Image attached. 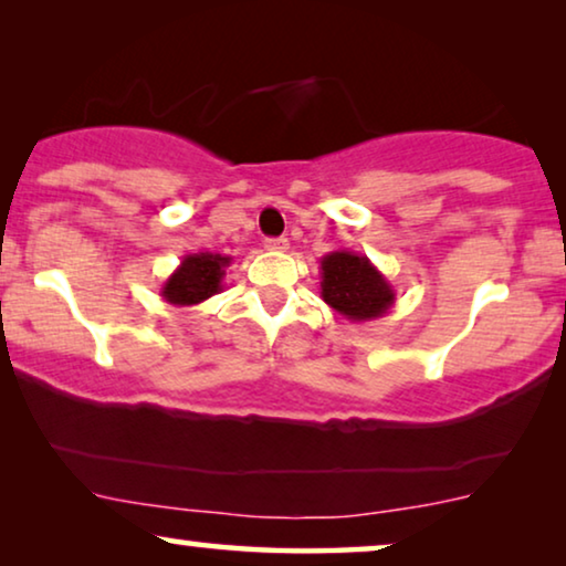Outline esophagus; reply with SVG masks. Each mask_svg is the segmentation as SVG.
<instances>
[{
  "mask_svg": "<svg viewBox=\"0 0 566 566\" xmlns=\"http://www.w3.org/2000/svg\"><path fill=\"white\" fill-rule=\"evenodd\" d=\"M265 247H268L270 252H285V250H289V239H285V237H273V239H268Z\"/></svg>",
  "mask_w": 566,
  "mask_h": 566,
  "instance_id": "1",
  "label": "esophagus"
}]
</instances>
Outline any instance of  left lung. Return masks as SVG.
I'll return each mask as SVG.
<instances>
[{
	"label": "left lung",
	"mask_w": 566,
	"mask_h": 566,
	"mask_svg": "<svg viewBox=\"0 0 566 566\" xmlns=\"http://www.w3.org/2000/svg\"><path fill=\"white\" fill-rule=\"evenodd\" d=\"M322 298L350 322H374L397 301L391 283L366 254L335 250L322 258Z\"/></svg>",
	"instance_id": "8db88e82"
}]
</instances>
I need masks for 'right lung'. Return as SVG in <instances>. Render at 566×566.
I'll use <instances>...</instances> for the list:
<instances>
[{
    "label": "right lung",
    "instance_id": "right-lung-1",
    "mask_svg": "<svg viewBox=\"0 0 566 566\" xmlns=\"http://www.w3.org/2000/svg\"><path fill=\"white\" fill-rule=\"evenodd\" d=\"M231 265L229 254L219 252H196L185 254L180 265L161 285L159 296L169 306H198L206 298L216 296L223 291V275Z\"/></svg>",
    "mask_w": 566,
    "mask_h": 566
}]
</instances>
